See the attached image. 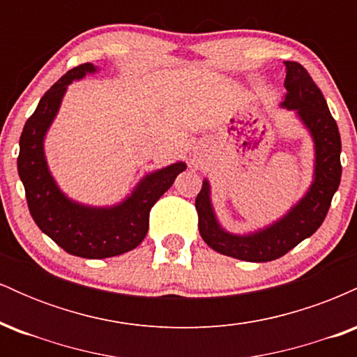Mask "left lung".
Listing matches in <instances>:
<instances>
[{
	"mask_svg": "<svg viewBox=\"0 0 357 357\" xmlns=\"http://www.w3.org/2000/svg\"><path fill=\"white\" fill-rule=\"evenodd\" d=\"M287 93L280 107L294 110L314 142V176L309 190L282 218L250 233H231L218 221L211 186L204 178L196 196L198 228L206 245L221 255L245 261L275 260L321 227L341 183V136L321 89L297 61H284Z\"/></svg>",
	"mask_w": 357,
	"mask_h": 357,
	"instance_id": "1",
	"label": "left lung"
}]
</instances>
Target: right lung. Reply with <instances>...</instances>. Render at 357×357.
I'll use <instances>...</instances> for the list:
<instances>
[{
    "label": "right lung",
    "instance_id": "right-lung-1",
    "mask_svg": "<svg viewBox=\"0 0 357 357\" xmlns=\"http://www.w3.org/2000/svg\"><path fill=\"white\" fill-rule=\"evenodd\" d=\"M99 68L84 63L53 84L26 121L20 137L18 174L26 192L31 218L67 253L82 258H109L134 250L149 228V211L186 169L183 161L146 174L132 192L112 206H90L68 198L50 173L45 137L55 121L65 92L73 80Z\"/></svg>",
    "mask_w": 357,
    "mask_h": 357
}]
</instances>
